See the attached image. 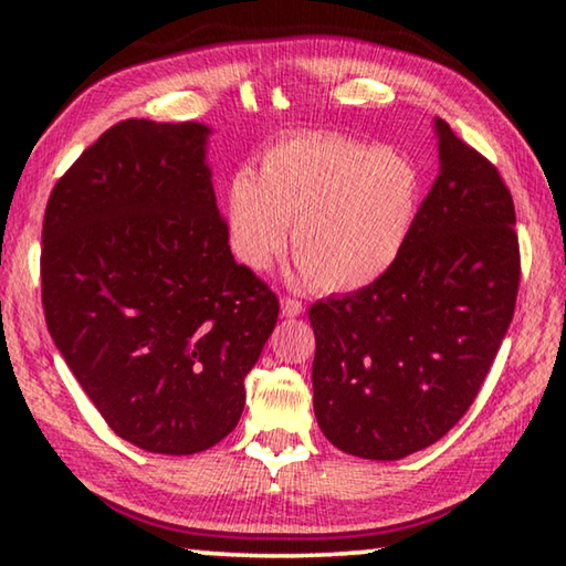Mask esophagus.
<instances>
[{
  "instance_id": "34e87169",
  "label": "esophagus",
  "mask_w": 566,
  "mask_h": 566,
  "mask_svg": "<svg viewBox=\"0 0 566 566\" xmlns=\"http://www.w3.org/2000/svg\"><path fill=\"white\" fill-rule=\"evenodd\" d=\"M304 312V306L300 300H292V296H286V300H282V317H300V314Z\"/></svg>"
}]
</instances>
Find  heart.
<instances>
[{"label":"heart","instance_id":"1","mask_svg":"<svg viewBox=\"0 0 566 566\" xmlns=\"http://www.w3.org/2000/svg\"><path fill=\"white\" fill-rule=\"evenodd\" d=\"M421 177L409 159L337 134H294L227 187L229 244L252 272L284 252L292 227L296 276L322 292L381 280L415 232Z\"/></svg>","mask_w":566,"mask_h":566}]
</instances>
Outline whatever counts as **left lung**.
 Segmentation results:
<instances>
[{
	"label": "left lung",
	"instance_id": "8db88e82",
	"mask_svg": "<svg viewBox=\"0 0 566 566\" xmlns=\"http://www.w3.org/2000/svg\"><path fill=\"white\" fill-rule=\"evenodd\" d=\"M439 175L395 266L312 304L314 415L342 452L395 462L472 407L520 290L514 202L500 171L444 119Z\"/></svg>",
	"mask_w": 566,
	"mask_h": 566
}]
</instances>
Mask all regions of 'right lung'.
Here are the masks:
<instances>
[{
  "instance_id": "add662e5",
  "label": "right lung",
  "mask_w": 566,
  "mask_h": 566,
  "mask_svg": "<svg viewBox=\"0 0 566 566\" xmlns=\"http://www.w3.org/2000/svg\"><path fill=\"white\" fill-rule=\"evenodd\" d=\"M202 122L114 124L56 181L42 302L56 349L114 434L197 454L232 432L280 317L237 264Z\"/></svg>"
}]
</instances>
